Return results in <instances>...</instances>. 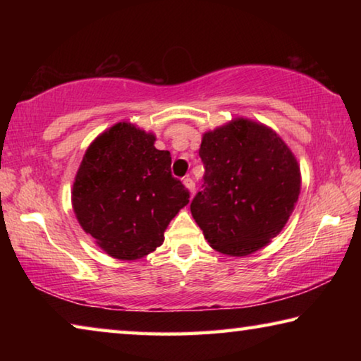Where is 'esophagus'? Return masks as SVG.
Returning a JSON list of instances; mask_svg holds the SVG:
<instances>
[{"mask_svg":"<svg viewBox=\"0 0 361 361\" xmlns=\"http://www.w3.org/2000/svg\"><path fill=\"white\" fill-rule=\"evenodd\" d=\"M183 183H185V186L189 189V192H191V195H192L194 191H195V183L192 181V178H189V176H186V178L183 180Z\"/></svg>","mask_w":361,"mask_h":361,"instance_id":"34e87169","label":"esophagus"}]
</instances>
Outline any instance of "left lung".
Masks as SVG:
<instances>
[{
  "label": "left lung",
  "mask_w": 361,
  "mask_h": 361,
  "mask_svg": "<svg viewBox=\"0 0 361 361\" xmlns=\"http://www.w3.org/2000/svg\"><path fill=\"white\" fill-rule=\"evenodd\" d=\"M199 156L204 191L191 213L205 240L228 256H248L277 237L301 192L295 154L271 127L234 118L205 132Z\"/></svg>",
  "instance_id": "left-lung-1"
}]
</instances>
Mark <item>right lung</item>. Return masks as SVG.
Here are the masks:
<instances>
[{
    "label": "right lung",
    "instance_id": "right-lung-1",
    "mask_svg": "<svg viewBox=\"0 0 361 361\" xmlns=\"http://www.w3.org/2000/svg\"><path fill=\"white\" fill-rule=\"evenodd\" d=\"M154 142L152 132L116 122L89 145L78 169L73 212L111 258L135 261L154 252L189 202V191L170 173L172 156Z\"/></svg>",
    "mask_w": 361,
    "mask_h": 361
}]
</instances>
